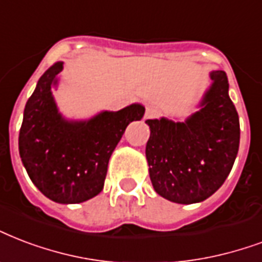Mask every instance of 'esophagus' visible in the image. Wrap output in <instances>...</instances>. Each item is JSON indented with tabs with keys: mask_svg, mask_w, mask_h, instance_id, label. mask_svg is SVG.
I'll return each mask as SVG.
<instances>
[{
	"mask_svg": "<svg viewBox=\"0 0 262 262\" xmlns=\"http://www.w3.org/2000/svg\"><path fill=\"white\" fill-rule=\"evenodd\" d=\"M159 114H161V110L158 108V107H155V105H148L147 110H145L144 118L145 119H152V118H157Z\"/></svg>",
	"mask_w": 262,
	"mask_h": 262,
	"instance_id": "34e87169",
	"label": "esophagus"
}]
</instances>
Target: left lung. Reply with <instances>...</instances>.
Returning a JSON list of instances; mask_svg holds the SVG:
<instances>
[{
    "instance_id": "8db88e82",
    "label": "left lung",
    "mask_w": 262,
    "mask_h": 262,
    "mask_svg": "<svg viewBox=\"0 0 262 262\" xmlns=\"http://www.w3.org/2000/svg\"><path fill=\"white\" fill-rule=\"evenodd\" d=\"M209 77L198 111L183 122L166 117L145 121L151 130L145 147L149 179L155 192L170 202H203L224 184L236 159L241 127L228 78L221 70Z\"/></svg>"
}]
</instances>
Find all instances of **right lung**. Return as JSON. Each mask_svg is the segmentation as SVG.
<instances>
[{
	"label": "right lung",
	"instance_id": "obj_1",
	"mask_svg": "<svg viewBox=\"0 0 262 262\" xmlns=\"http://www.w3.org/2000/svg\"><path fill=\"white\" fill-rule=\"evenodd\" d=\"M63 63H55L38 79L23 113L19 154L30 180L56 203H82L104 187L111 154L127 125L140 121L144 105L100 111L89 119H69L59 111L53 88Z\"/></svg>",
	"mask_w": 262,
	"mask_h": 262
}]
</instances>
